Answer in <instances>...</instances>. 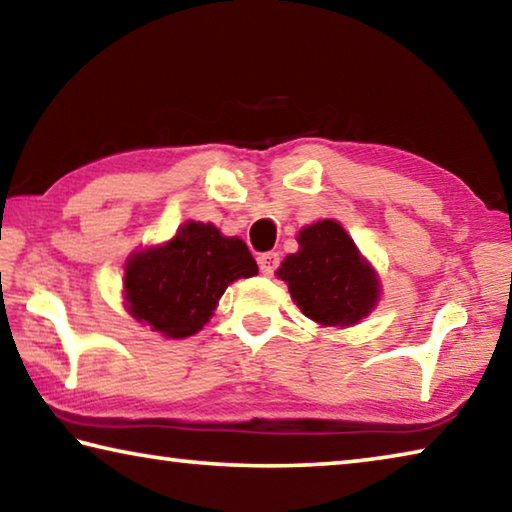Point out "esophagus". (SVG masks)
<instances>
[{
  "label": "esophagus",
  "instance_id": "34e87169",
  "mask_svg": "<svg viewBox=\"0 0 512 512\" xmlns=\"http://www.w3.org/2000/svg\"><path fill=\"white\" fill-rule=\"evenodd\" d=\"M277 266H280V255L277 253H264L259 257V271L264 275H273Z\"/></svg>",
  "mask_w": 512,
  "mask_h": 512
}]
</instances>
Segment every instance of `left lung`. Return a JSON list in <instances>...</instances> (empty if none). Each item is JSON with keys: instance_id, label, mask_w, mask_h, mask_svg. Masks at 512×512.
<instances>
[{"instance_id": "left-lung-1", "label": "left lung", "mask_w": 512, "mask_h": 512, "mask_svg": "<svg viewBox=\"0 0 512 512\" xmlns=\"http://www.w3.org/2000/svg\"><path fill=\"white\" fill-rule=\"evenodd\" d=\"M275 273L287 282L302 314L323 327L361 323L381 296L377 271L334 219L305 225L298 232V253L284 257Z\"/></svg>"}]
</instances>
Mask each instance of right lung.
Segmentation results:
<instances>
[{"label": "right lung", "instance_id": "1", "mask_svg": "<svg viewBox=\"0 0 512 512\" xmlns=\"http://www.w3.org/2000/svg\"><path fill=\"white\" fill-rule=\"evenodd\" d=\"M257 262L239 237L214 223L187 221L158 246L133 250L124 264V305L137 323L167 339H187L210 323L216 305Z\"/></svg>", "mask_w": 512, "mask_h": 512}]
</instances>
